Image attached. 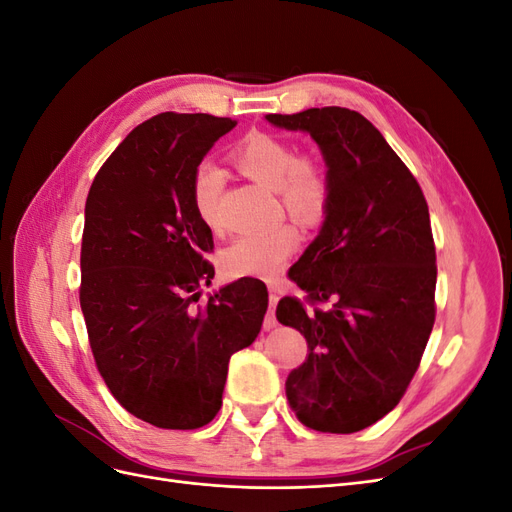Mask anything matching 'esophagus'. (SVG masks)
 I'll return each mask as SVG.
<instances>
[{"instance_id":"obj_1","label":"esophagus","mask_w":512,"mask_h":512,"mask_svg":"<svg viewBox=\"0 0 512 512\" xmlns=\"http://www.w3.org/2000/svg\"><path fill=\"white\" fill-rule=\"evenodd\" d=\"M280 301V294L275 292L273 286H269V312L265 316V329H273L277 327V320H275V305Z\"/></svg>"}]
</instances>
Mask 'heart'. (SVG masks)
<instances>
[{"instance_id": "1", "label": "heart", "mask_w": 512, "mask_h": 512, "mask_svg": "<svg viewBox=\"0 0 512 512\" xmlns=\"http://www.w3.org/2000/svg\"><path fill=\"white\" fill-rule=\"evenodd\" d=\"M232 158L241 173L277 192L292 220L305 226H316L324 220L331 205L327 168L314 158L301 156L297 145L256 132L243 138L232 151ZM222 192V170L211 162H200L190 179V203L198 220L211 230L220 226ZM299 241V230L292 224L241 235L222 252V271L232 280H239V277L273 280L297 252Z\"/></svg>"}]
</instances>
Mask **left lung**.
Wrapping results in <instances>:
<instances>
[{
	"mask_svg": "<svg viewBox=\"0 0 512 512\" xmlns=\"http://www.w3.org/2000/svg\"><path fill=\"white\" fill-rule=\"evenodd\" d=\"M267 121L309 132L331 181L320 235L288 271L305 299L284 297L275 309L307 339L305 363L286 380L288 404L309 429L361 431L404 397L436 320L427 200L361 113L322 106Z\"/></svg>",
	"mask_w": 512,
	"mask_h": 512,
	"instance_id": "left-lung-1",
	"label": "left lung"
}]
</instances>
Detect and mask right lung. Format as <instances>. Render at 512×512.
I'll return each instance as SVG.
<instances>
[{
  "instance_id": "obj_1",
  "label": "right lung",
  "mask_w": 512,
  "mask_h": 512,
  "mask_svg": "<svg viewBox=\"0 0 512 512\" xmlns=\"http://www.w3.org/2000/svg\"><path fill=\"white\" fill-rule=\"evenodd\" d=\"M235 119L160 113L136 126L91 183L79 299L108 391L141 421L198 429L222 408L230 356L260 333L269 294L252 277L198 303L213 235L190 179Z\"/></svg>"
}]
</instances>
